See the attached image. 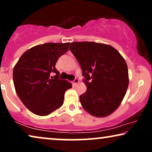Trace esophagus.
<instances>
[{
	"instance_id": "1",
	"label": "esophagus",
	"mask_w": 152,
	"mask_h": 152,
	"mask_svg": "<svg viewBox=\"0 0 152 152\" xmlns=\"http://www.w3.org/2000/svg\"><path fill=\"white\" fill-rule=\"evenodd\" d=\"M78 83H79V80H78V79L75 78V80H73V82H72V84H73V86H75V85L77 84Z\"/></svg>"
}]
</instances>
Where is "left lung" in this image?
<instances>
[{
	"mask_svg": "<svg viewBox=\"0 0 152 152\" xmlns=\"http://www.w3.org/2000/svg\"><path fill=\"white\" fill-rule=\"evenodd\" d=\"M70 50L80 64L87 90L80 96L86 111L106 117L121 104L129 85L128 68L117 50L95 42L70 43Z\"/></svg>",
	"mask_w": 152,
	"mask_h": 152,
	"instance_id": "1",
	"label": "left lung"
}]
</instances>
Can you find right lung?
Masks as SVG:
<instances>
[{"instance_id": "obj_1", "label": "right lung", "mask_w": 152, "mask_h": 152, "mask_svg": "<svg viewBox=\"0 0 152 152\" xmlns=\"http://www.w3.org/2000/svg\"><path fill=\"white\" fill-rule=\"evenodd\" d=\"M70 43H47L31 48L23 54L13 70L16 92L33 113L45 116L61 107L64 93L71 83L59 80L55 64L68 50ZM56 74L53 78L50 74Z\"/></svg>"}]
</instances>
